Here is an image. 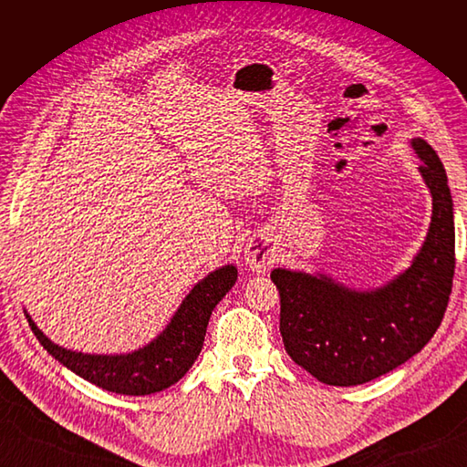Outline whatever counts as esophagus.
Here are the masks:
<instances>
[{
  "instance_id": "34e87169",
  "label": "esophagus",
  "mask_w": 467,
  "mask_h": 467,
  "mask_svg": "<svg viewBox=\"0 0 467 467\" xmlns=\"http://www.w3.org/2000/svg\"><path fill=\"white\" fill-rule=\"evenodd\" d=\"M276 259L275 245L266 235H253L245 245V263L255 273H265Z\"/></svg>"
}]
</instances>
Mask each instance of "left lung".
Listing matches in <instances>:
<instances>
[{
  "instance_id": "1",
  "label": "left lung",
  "mask_w": 467,
  "mask_h": 467,
  "mask_svg": "<svg viewBox=\"0 0 467 467\" xmlns=\"http://www.w3.org/2000/svg\"><path fill=\"white\" fill-rule=\"evenodd\" d=\"M432 194L427 242L413 265L376 292H350L325 276L275 268L280 335L290 358L327 386L384 376L425 347L441 327L456 268L454 208L446 171L425 140H413Z\"/></svg>"
}]
</instances>
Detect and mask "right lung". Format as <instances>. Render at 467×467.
<instances>
[{
	"instance_id": "right-lung-1",
	"label": "right lung",
	"mask_w": 467,
	"mask_h": 467,
	"mask_svg": "<svg viewBox=\"0 0 467 467\" xmlns=\"http://www.w3.org/2000/svg\"><path fill=\"white\" fill-rule=\"evenodd\" d=\"M235 280L237 268L234 265L208 275L191 290L167 329L153 343L132 355L97 357L66 350L48 341L29 316L26 319L40 345L78 376L112 393L150 395L173 386L187 374L202 350L212 309L235 285Z\"/></svg>"
}]
</instances>
